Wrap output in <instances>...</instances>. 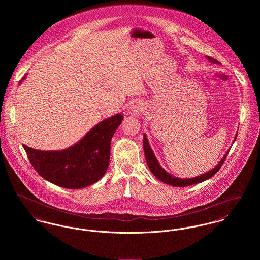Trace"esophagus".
Masks as SVG:
<instances>
[{"label": "esophagus", "instance_id": "esophagus-1", "mask_svg": "<svg viewBox=\"0 0 260 260\" xmlns=\"http://www.w3.org/2000/svg\"><path fill=\"white\" fill-rule=\"evenodd\" d=\"M129 111L133 116H139L142 112L144 111V105L141 102H136L130 106Z\"/></svg>", "mask_w": 260, "mask_h": 260}]
</instances>
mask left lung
<instances>
[{"instance_id": "1", "label": "left lung", "mask_w": 260, "mask_h": 260, "mask_svg": "<svg viewBox=\"0 0 260 260\" xmlns=\"http://www.w3.org/2000/svg\"><path fill=\"white\" fill-rule=\"evenodd\" d=\"M207 59L212 62V63H215V64H219V62L217 60H215L214 58L212 57H207ZM237 136V135H236ZM236 136H235V139H236ZM234 139V141H235ZM143 147H144V153H145V159H146V162H147V165H148L149 169L151 170V172L154 174V176L156 178H158L159 180H161L162 182L166 183V184H169V185L172 186H178V187H185V186L192 185V184H197V183H200V182H203L207 179H209L210 177H212L219 169L220 167L222 166L226 157H227V154L228 152L224 155L221 161L219 162V164L213 168L211 171L207 172V173H204L203 175H200V176H197L195 178H190V179H181V178H178V177H174L173 175L169 174L168 172H166L161 166L160 164L158 163L152 149L150 148L149 146L148 140L146 138V136L144 135L143 137Z\"/></svg>"}]
</instances>
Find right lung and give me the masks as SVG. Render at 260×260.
<instances>
[{
	"label": "right lung",
	"mask_w": 260,
	"mask_h": 260,
	"mask_svg": "<svg viewBox=\"0 0 260 260\" xmlns=\"http://www.w3.org/2000/svg\"><path fill=\"white\" fill-rule=\"evenodd\" d=\"M26 78V75L23 79ZM123 120L116 114L90 130L74 146L62 151H41L23 145L43 178L68 189H80L100 180L110 160L111 139Z\"/></svg>",
	"instance_id": "1"
}]
</instances>
